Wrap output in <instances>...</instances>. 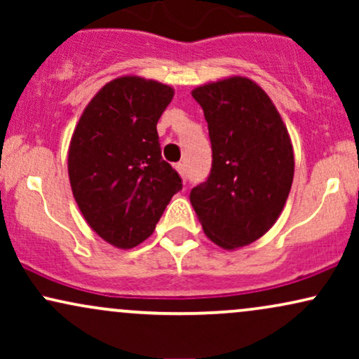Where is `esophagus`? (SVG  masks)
<instances>
[{"label":"esophagus","mask_w":359,"mask_h":359,"mask_svg":"<svg viewBox=\"0 0 359 359\" xmlns=\"http://www.w3.org/2000/svg\"><path fill=\"white\" fill-rule=\"evenodd\" d=\"M175 168H177V172H179L180 177H182L184 182H185V179H187V177H185V165H184V163H177Z\"/></svg>","instance_id":"34e87169"}]
</instances>
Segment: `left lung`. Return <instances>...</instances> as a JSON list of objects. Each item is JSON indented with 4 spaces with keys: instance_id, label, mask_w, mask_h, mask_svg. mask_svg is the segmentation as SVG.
I'll return each instance as SVG.
<instances>
[{
    "instance_id": "8db88e82",
    "label": "left lung",
    "mask_w": 359,
    "mask_h": 359,
    "mask_svg": "<svg viewBox=\"0 0 359 359\" xmlns=\"http://www.w3.org/2000/svg\"><path fill=\"white\" fill-rule=\"evenodd\" d=\"M192 97L208 121L212 167L189 199L209 240L246 246L273 226L290 192L287 128L265 90L245 77L201 86Z\"/></svg>"
}]
</instances>
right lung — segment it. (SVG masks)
<instances>
[{"label":"right lung","mask_w":359,"mask_h":359,"mask_svg":"<svg viewBox=\"0 0 359 359\" xmlns=\"http://www.w3.org/2000/svg\"><path fill=\"white\" fill-rule=\"evenodd\" d=\"M174 89L142 77L108 82L90 100L69 148L74 199L88 224L118 248L154 233L182 179L162 158L156 123Z\"/></svg>","instance_id":"right-lung-1"}]
</instances>
